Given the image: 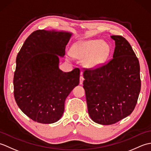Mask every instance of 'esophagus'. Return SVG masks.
<instances>
[{
	"label": "esophagus",
	"instance_id": "34e87169",
	"mask_svg": "<svg viewBox=\"0 0 151 151\" xmlns=\"http://www.w3.org/2000/svg\"><path fill=\"white\" fill-rule=\"evenodd\" d=\"M84 77L83 76H82V73H81V76H80V84H83V81H84Z\"/></svg>",
	"mask_w": 151,
	"mask_h": 151
}]
</instances>
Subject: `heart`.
<instances>
[{
	"mask_svg": "<svg viewBox=\"0 0 151 151\" xmlns=\"http://www.w3.org/2000/svg\"><path fill=\"white\" fill-rule=\"evenodd\" d=\"M73 55L79 59H84V63L89 67L101 65L109 54L107 44L101 40H91L80 41L71 49Z\"/></svg>",
	"mask_w": 151,
	"mask_h": 151,
	"instance_id": "1",
	"label": "heart"
}]
</instances>
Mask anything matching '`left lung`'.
Instances as JSON below:
<instances>
[{"label": "left lung", "instance_id": "left-lung-1", "mask_svg": "<svg viewBox=\"0 0 151 151\" xmlns=\"http://www.w3.org/2000/svg\"><path fill=\"white\" fill-rule=\"evenodd\" d=\"M111 38L115 44L113 58L83 74L89 115L103 125L114 124L131 114L141 89L139 63L132 47L121 36Z\"/></svg>", "mask_w": 151, "mask_h": 151}]
</instances>
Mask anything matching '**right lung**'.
Here are the masks:
<instances>
[{"label": "right lung", "instance_id": "add662e5", "mask_svg": "<svg viewBox=\"0 0 151 151\" xmlns=\"http://www.w3.org/2000/svg\"><path fill=\"white\" fill-rule=\"evenodd\" d=\"M72 34L38 30L25 40L16 58L14 97L19 108L37 123L58 121L67 96L79 84L80 69L65 73L59 56L65 55Z\"/></svg>", "mask_w": 151, "mask_h": 151}]
</instances>
